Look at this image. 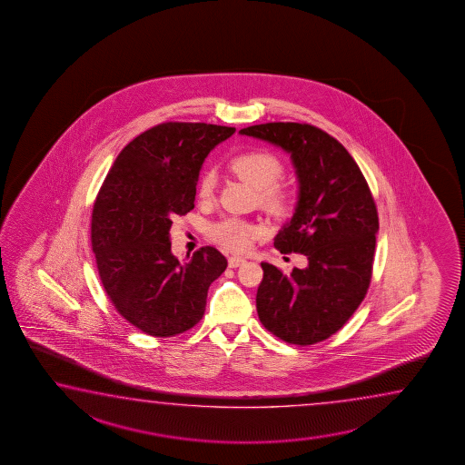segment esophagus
Wrapping results in <instances>:
<instances>
[{
  "mask_svg": "<svg viewBox=\"0 0 465 465\" xmlns=\"http://www.w3.org/2000/svg\"><path fill=\"white\" fill-rule=\"evenodd\" d=\"M246 262V259H242V257H229L228 264L231 269H236L239 265H242Z\"/></svg>",
  "mask_w": 465,
  "mask_h": 465,
  "instance_id": "34e87169",
  "label": "esophagus"
}]
</instances>
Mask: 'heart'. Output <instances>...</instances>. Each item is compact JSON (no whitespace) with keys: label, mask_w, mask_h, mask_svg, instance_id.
<instances>
[{"label":"heart","mask_w":465,"mask_h":465,"mask_svg":"<svg viewBox=\"0 0 465 465\" xmlns=\"http://www.w3.org/2000/svg\"><path fill=\"white\" fill-rule=\"evenodd\" d=\"M231 170L241 180L259 190V200L271 213L277 216H285L291 213L293 208V192L289 186L277 183L282 176L283 164L273 153L265 150L244 152L231 160ZM216 183L218 180L214 172L206 170L201 174L198 182V196L201 200L208 201L214 196ZM210 231L214 241L237 252L247 251L254 239L262 236L264 232L261 226L234 216L211 224Z\"/></svg>","instance_id":"heart-1"}]
</instances>
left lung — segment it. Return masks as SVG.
Wrapping results in <instances>:
<instances>
[{
	"instance_id": "1",
	"label": "left lung",
	"mask_w": 465,
	"mask_h": 465,
	"mask_svg": "<svg viewBox=\"0 0 465 465\" xmlns=\"http://www.w3.org/2000/svg\"><path fill=\"white\" fill-rule=\"evenodd\" d=\"M291 153L299 201L291 221L273 239L281 252L307 255L305 269L283 273L262 262L257 289L259 320L292 345L327 340L363 302L371 282L378 211L360 166L327 132L295 122L242 128Z\"/></svg>"
}]
</instances>
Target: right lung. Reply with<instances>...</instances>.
I'll return each mask as SVG.
<instances>
[{"instance_id": "add662e5", "label": "right lung", "mask_w": 465, "mask_h": 465, "mask_svg": "<svg viewBox=\"0 0 465 465\" xmlns=\"http://www.w3.org/2000/svg\"><path fill=\"white\" fill-rule=\"evenodd\" d=\"M234 132L190 122L146 130L120 152L94 203L92 251L102 285L120 315L146 335L174 337L194 327L211 282L228 267L211 246L182 264L170 229L174 216L194 208L204 158Z\"/></svg>"}]
</instances>
